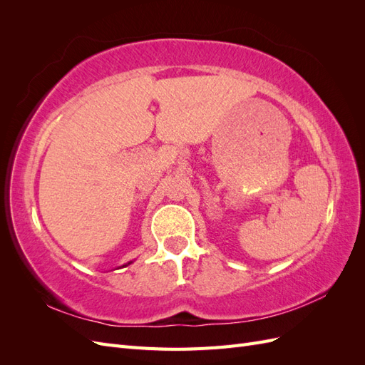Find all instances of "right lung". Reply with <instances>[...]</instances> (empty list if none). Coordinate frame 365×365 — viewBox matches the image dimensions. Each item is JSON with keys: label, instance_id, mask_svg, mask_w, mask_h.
<instances>
[{"label": "right lung", "instance_id": "add662e5", "mask_svg": "<svg viewBox=\"0 0 365 365\" xmlns=\"http://www.w3.org/2000/svg\"><path fill=\"white\" fill-rule=\"evenodd\" d=\"M130 263H132V262H128V264H130ZM128 264H123V267H128Z\"/></svg>", "mask_w": 365, "mask_h": 365}]
</instances>
